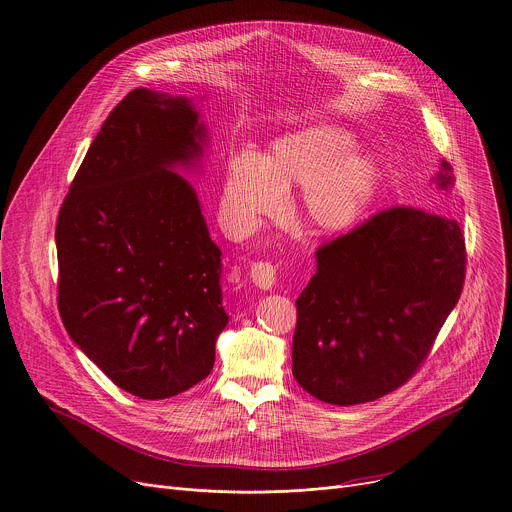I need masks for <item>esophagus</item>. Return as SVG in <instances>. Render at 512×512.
Returning <instances> with one entry per match:
<instances>
[{"instance_id":"34e87169","label":"esophagus","mask_w":512,"mask_h":512,"mask_svg":"<svg viewBox=\"0 0 512 512\" xmlns=\"http://www.w3.org/2000/svg\"><path fill=\"white\" fill-rule=\"evenodd\" d=\"M249 277L251 281L259 287V289H271L277 281V273H275V267L267 261H255L251 267H249Z\"/></svg>"}]
</instances>
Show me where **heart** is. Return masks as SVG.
<instances>
[{"mask_svg":"<svg viewBox=\"0 0 512 512\" xmlns=\"http://www.w3.org/2000/svg\"><path fill=\"white\" fill-rule=\"evenodd\" d=\"M354 144L346 130L317 124L281 136L267 156L239 150L223 187L225 223L235 233H253L283 209L287 189L303 185L301 209L315 229H348L370 205L378 181L374 158L352 150Z\"/></svg>","mask_w":512,"mask_h":512,"instance_id":"obj_1","label":"heart"}]
</instances>
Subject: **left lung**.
Instances as JSON below:
<instances>
[{
  "instance_id": "8db88e82",
  "label": "left lung",
  "mask_w": 512,
  "mask_h": 512,
  "mask_svg": "<svg viewBox=\"0 0 512 512\" xmlns=\"http://www.w3.org/2000/svg\"><path fill=\"white\" fill-rule=\"evenodd\" d=\"M432 179L454 185L440 160ZM297 297L293 376L313 398L354 406L406 384L460 299L466 249L460 225L432 211L394 207L315 253Z\"/></svg>"
}]
</instances>
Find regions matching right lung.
Instances as JSON below:
<instances>
[{"instance_id": "1", "label": "right lung", "mask_w": 512, "mask_h": 512, "mask_svg": "<svg viewBox=\"0 0 512 512\" xmlns=\"http://www.w3.org/2000/svg\"><path fill=\"white\" fill-rule=\"evenodd\" d=\"M207 140L191 98L132 90L104 120L58 215L64 327L142 400L205 380L229 323L221 249L195 189L175 173L201 162Z\"/></svg>"}]
</instances>
